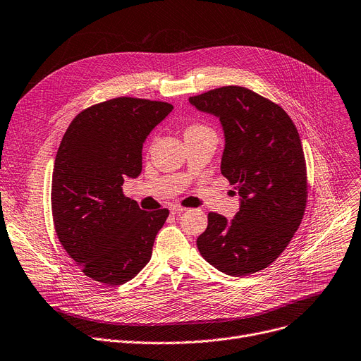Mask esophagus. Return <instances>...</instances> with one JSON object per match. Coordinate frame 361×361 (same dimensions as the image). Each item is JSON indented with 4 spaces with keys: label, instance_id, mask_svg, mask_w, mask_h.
<instances>
[{
    "label": "esophagus",
    "instance_id": "esophagus-1",
    "mask_svg": "<svg viewBox=\"0 0 361 361\" xmlns=\"http://www.w3.org/2000/svg\"><path fill=\"white\" fill-rule=\"evenodd\" d=\"M170 210H171L173 213H183V212H185L187 209H185V207H183V206H180V204H173Z\"/></svg>",
    "mask_w": 361,
    "mask_h": 361
}]
</instances>
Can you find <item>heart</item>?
<instances>
[{
  "mask_svg": "<svg viewBox=\"0 0 361 361\" xmlns=\"http://www.w3.org/2000/svg\"><path fill=\"white\" fill-rule=\"evenodd\" d=\"M195 128H202V126H195Z\"/></svg>",
  "mask_w": 361,
  "mask_h": 361,
  "instance_id": "b5f03b06",
  "label": "heart"
}]
</instances>
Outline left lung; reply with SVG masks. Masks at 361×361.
I'll return each instance as SVG.
<instances>
[{"mask_svg":"<svg viewBox=\"0 0 361 361\" xmlns=\"http://www.w3.org/2000/svg\"><path fill=\"white\" fill-rule=\"evenodd\" d=\"M188 102L219 117L225 133L221 173L241 196L232 221L207 214L197 248L225 274H254L276 261L303 218L307 178L298 129L279 104L245 87L214 88Z\"/></svg>","mask_w":361,"mask_h":361,"instance_id":"1","label":"left lung"}]
</instances>
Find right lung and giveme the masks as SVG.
<instances>
[{
  "instance_id": "right-lung-1",
  "label": "right lung",
  "mask_w": 361,
  "mask_h": 361,
  "mask_svg": "<svg viewBox=\"0 0 361 361\" xmlns=\"http://www.w3.org/2000/svg\"><path fill=\"white\" fill-rule=\"evenodd\" d=\"M170 103L117 97L94 104L68 126L52 174V216L59 243L81 271L109 286L147 266L168 209L147 212L123 195L142 171V147L171 113Z\"/></svg>"
}]
</instances>
